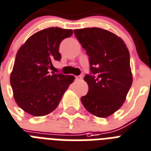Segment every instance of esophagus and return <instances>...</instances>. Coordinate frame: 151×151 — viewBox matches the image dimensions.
I'll list each match as a JSON object with an SVG mask.
<instances>
[{"label": "esophagus", "mask_w": 151, "mask_h": 151, "mask_svg": "<svg viewBox=\"0 0 151 151\" xmlns=\"http://www.w3.org/2000/svg\"><path fill=\"white\" fill-rule=\"evenodd\" d=\"M82 78H83V77H82L81 76H76V80H80V79H82Z\"/></svg>", "instance_id": "obj_1"}]
</instances>
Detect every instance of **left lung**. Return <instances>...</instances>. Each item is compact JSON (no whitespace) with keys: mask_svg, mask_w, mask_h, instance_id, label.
<instances>
[{"mask_svg":"<svg viewBox=\"0 0 151 151\" xmlns=\"http://www.w3.org/2000/svg\"><path fill=\"white\" fill-rule=\"evenodd\" d=\"M74 34L94 75L84 77L89 90L82 103L93 115L108 117L122 106L132 83L128 47L122 38L101 28L76 29Z\"/></svg>","mask_w":151,"mask_h":151,"instance_id":"8db88e82","label":"left lung"}]
</instances>
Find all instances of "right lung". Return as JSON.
Segmentation results:
<instances>
[{"label": "right lung", "instance_id": "1", "mask_svg": "<svg viewBox=\"0 0 151 151\" xmlns=\"http://www.w3.org/2000/svg\"><path fill=\"white\" fill-rule=\"evenodd\" d=\"M72 34V29L46 28L32 35L19 49L10 83L16 104L26 113L35 116L48 115L75 80L74 76L49 72L52 63L61 59V41Z\"/></svg>", "mask_w": 151, "mask_h": 151}]
</instances>
